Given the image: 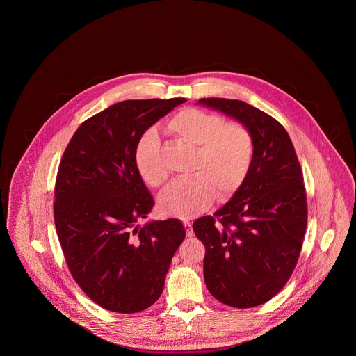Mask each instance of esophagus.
Listing matches in <instances>:
<instances>
[{
  "mask_svg": "<svg viewBox=\"0 0 356 356\" xmlns=\"http://www.w3.org/2000/svg\"><path fill=\"white\" fill-rule=\"evenodd\" d=\"M183 225H184V228H186V235L188 236V238H191V236H194V232H193V228H191V224L188 222V221H183Z\"/></svg>",
  "mask_w": 356,
  "mask_h": 356,
  "instance_id": "1",
  "label": "esophagus"
}]
</instances>
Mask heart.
I'll return each mask as SVG.
<instances>
[{"label":"heart","mask_w":356,"mask_h":356,"mask_svg":"<svg viewBox=\"0 0 356 356\" xmlns=\"http://www.w3.org/2000/svg\"><path fill=\"white\" fill-rule=\"evenodd\" d=\"M166 132L193 147L186 180L172 183L159 195L165 216L190 218L209 209L217 197L228 200L245 183L255 156V140L239 122H225L220 114L200 108H184L166 124ZM134 163L149 187L165 184L168 175L159 159V139L146 129L136 142Z\"/></svg>","instance_id":"obj_1"}]
</instances>
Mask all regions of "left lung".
Here are the masks:
<instances>
[{"label": "left lung", "instance_id": "1", "mask_svg": "<svg viewBox=\"0 0 356 356\" xmlns=\"http://www.w3.org/2000/svg\"><path fill=\"white\" fill-rule=\"evenodd\" d=\"M200 104L243 124L255 140L245 183L214 217L193 222L204 243L209 291L235 309L261 306L290 279L307 228L302 172L284 127L241 99L201 98Z\"/></svg>", "mask_w": 356, "mask_h": 356}]
</instances>
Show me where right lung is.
<instances>
[{
  "mask_svg": "<svg viewBox=\"0 0 356 356\" xmlns=\"http://www.w3.org/2000/svg\"><path fill=\"white\" fill-rule=\"evenodd\" d=\"M184 101H121L86 120L62 156L54 201L58 238L73 279L106 310L150 307L186 236L175 218L138 225L155 201L134 163L140 135Z\"/></svg>",
  "mask_w": 356,
  "mask_h": 356,
  "instance_id": "1",
  "label": "right lung"
}]
</instances>
